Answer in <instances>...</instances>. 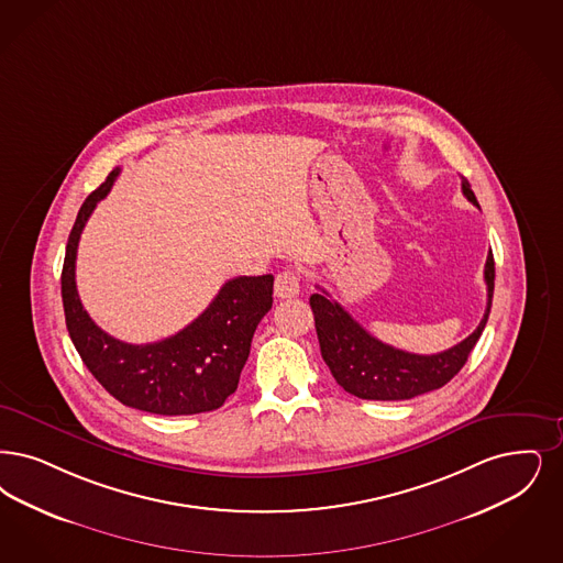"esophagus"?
I'll use <instances>...</instances> for the list:
<instances>
[{"instance_id":"1","label":"esophagus","mask_w":563,"mask_h":563,"mask_svg":"<svg viewBox=\"0 0 563 563\" xmlns=\"http://www.w3.org/2000/svg\"><path fill=\"white\" fill-rule=\"evenodd\" d=\"M274 292L280 299H291L299 295V274L287 268V271L278 272L276 280H274Z\"/></svg>"}]
</instances>
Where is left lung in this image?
<instances>
[{
	"mask_svg": "<svg viewBox=\"0 0 563 563\" xmlns=\"http://www.w3.org/2000/svg\"><path fill=\"white\" fill-rule=\"evenodd\" d=\"M463 195L477 205L470 181H461ZM484 280L488 287V303L482 322L472 335L440 354H410L373 338L329 292H314L310 306L314 312L316 335L320 354L331 368L335 382L352 396L362 400H410L415 396L440 389L463 368L473 345L482 335L495 292V257L488 253L484 266Z\"/></svg>",
	"mask_w": 563,
	"mask_h": 563,
	"instance_id": "1",
	"label": "left lung"
}]
</instances>
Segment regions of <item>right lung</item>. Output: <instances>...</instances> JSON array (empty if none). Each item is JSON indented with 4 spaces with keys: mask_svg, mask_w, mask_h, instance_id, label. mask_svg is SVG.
I'll use <instances>...</instances> for the list:
<instances>
[{
    "mask_svg": "<svg viewBox=\"0 0 563 563\" xmlns=\"http://www.w3.org/2000/svg\"><path fill=\"white\" fill-rule=\"evenodd\" d=\"M119 172L114 167L86 199L68 234L60 283L70 341L91 375L121 405L165 417L216 410L239 387L253 333L272 308L274 276L228 280L209 308L172 338L132 345L104 333L81 306L75 260L86 222L96 202L111 192Z\"/></svg>",
    "mask_w": 563,
    "mask_h": 563,
    "instance_id": "add662e5",
    "label": "right lung"
}]
</instances>
